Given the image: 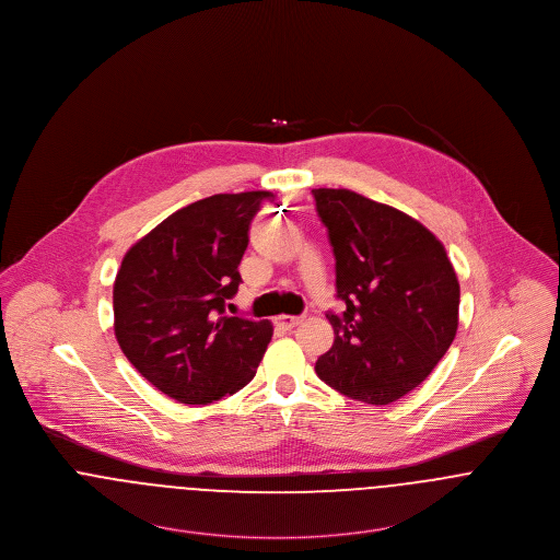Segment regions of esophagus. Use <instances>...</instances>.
Returning a JSON list of instances; mask_svg holds the SVG:
<instances>
[{
  "mask_svg": "<svg viewBox=\"0 0 560 560\" xmlns=\"http://www.w3.org/2000/svg\"><path fill=\"white\" fill-rule=\"evenodd\" d=\"M300 323H302V316H287V314H282V316L276 318V325L282 327V329H293V327H298Z\"/></svg>",
  "mask_w": 560,
  "mask_h": 560,
  "instance_id": "esophagus-1",
  "label": "esophagus"
}]
</instances>
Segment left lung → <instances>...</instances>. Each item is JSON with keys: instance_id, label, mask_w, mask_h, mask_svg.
Masks as SVG:
<instances>
[{"instance_id": "obj_1", "label": "left lung", "mask_w": 560, "mask_h": 560, "mask_svg": "<svg viewBox=\"0 0 560 560\" xmlns=\"http://www.w3.org/2000/svg\"><path fill=\"white\" fill-rule=\"evenodd\" d=\"M347 310L314 370L336 392L389 405L421 385L458 331L459 284L445 246L405 211L345 188L312 190Z\"/></svg>"}]
</instances>
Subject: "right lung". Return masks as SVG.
<instances>
[{
	"mask_svg": "<svg viewBox=\"0 0 560 560\" xmlns=\"http://www.w3.org/2000/svg\"><path fill=\"white\" fill-rule=\"evenodd\" d=\"M267 190L213 195L162 220L121 260L115 338L168 398L209 405L246 387L273 336L269 320L229 316L250 222Z\"/></svg>",
	"mask_w": 560,
	"mask_h": 560,
	"instance_id": "1",
	"label": "right lung"
}]
</instances>
